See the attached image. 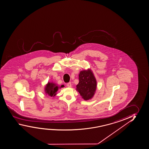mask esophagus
I'll return each instance as SVG.
<instances>
[{"label":"esophagus","mask_w":149,"mask_h":149,"mask_svg":"<svg viewBox=\"0 0 149 149\" xmlns=\"http://www.w3.org/2000/svg\"><path fill=\"white\" fill-rule=\"evenodd\" d=\"M67 86L68 87H71V82L68 83H67Z\"/></svg>","instance_id":"34e87169"}]
</instances>
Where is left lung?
Here are the masks:
<instances>
[{"label":"left lung","instance_id":"obj_1","mask_svg":"<svg viewBox=\"0 0 149 149\" xmlns=\"http://www.w3.org/2000/svg\"><path fill=\"white\" fill-rule=\"evenodd\" d=\"M79 82L77 90L85 100L91 99L93 97L97 87V82L91 70H83L79 75Z\"/></svg>","mask_w":149,"mask_h":149}]
</instances>
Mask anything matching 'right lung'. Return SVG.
Returning <instances> with one entry per match:
<instances>
[{"label":"right lung","instance_id":"obj_1","mask_svg":"<svg viewBox=\"0 0 149 149\" xmlns=\"http://www.w3.org/2000/svg\"><path fill=\"white\" fill-rule=\"evenodd\" d=\"M64 85H62L60 87V88L63 87ZM58 87L53 83H48L47 85L45 87V92L47 93V95H48L49 96L52 97L56 95V91H58Z\"/></svg>","mask_w":149,"mask_h":149}]
</instances>
